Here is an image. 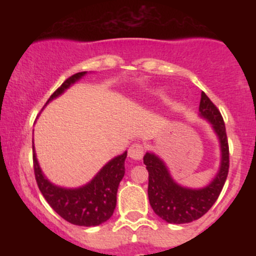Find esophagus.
Listing matches in <instances>:
<instances>
[{"instance_id":"1","label":"esophagus","mask_w":256,"mask_h":256,"mask_svg":"<svg viewBox=\"0 0 256 256\" xmlns=\"http://www.w3.org/2000/svg\"><path fill=\"white\" fill-rule=\"evenodd\" d=\"M144 155V146L140 143H134V144L130 146L128 148V156L134 160H140Z\"/></svg>"}]
</instances>
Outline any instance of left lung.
Here are the masks:
<instances>
[{
    "label": "left lung",
    "mask_w": 256,
    "mask_h": 256,
    "mask_svg": "<svg viewBox=\"0 0 256 256\" xmlns=\"http://www.w3.org/2000/svg\"><path fill=\"white\" fill-rule=\"evenodd\" d=\"M200 116L212 124L220 142L222 160L216 178L202 189H189L173 180L162 160L146 152L143 162L149 173L148 198L156 216L170 224H186L204 216L218 200L228 173V143L225 122L216 106L201 94Z\"/></svg>",
    "instance_id": "left-lung-1"
}]
</instances>
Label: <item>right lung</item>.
Returning a JSON list of instances; mask_svg holds the SVG:
<instances>
[{"mask_svg":"<svg viewBox=\"0 0 256 256\" xmlns=\"http://www.w3.org/2000/svg\"><path fill=\"white\" fill-rule=\"evenodd\" d=\"M85 74L86 72H79L66 79L49 98L48 102L61 95ZM32 150L34 177L38 188L49 206L61 218L73 225L96 226L107 222L113 216L116 206V192L120 180L125 174V158L128 152H125L124 154L112 158L110 162L102 167L92 180L84 186L66 189L54 185L46 178L38 165L34 146Z\"/></svg>","mask_w":256,"mask_h":256,"instance_id":"obj_1","label":"right lung"}]
</instances>
